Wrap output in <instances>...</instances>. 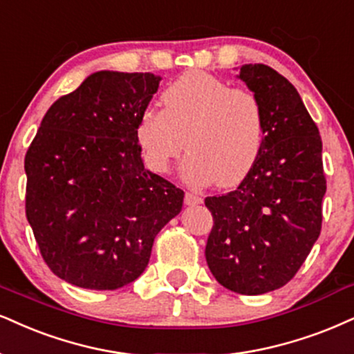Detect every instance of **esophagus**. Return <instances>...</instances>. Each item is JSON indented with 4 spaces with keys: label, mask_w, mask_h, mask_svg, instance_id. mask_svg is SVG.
<instances>
[{
    "label": "esophagus",
    "mask_w": 354,
    "mask_h": 354,
    "mask_svg": "<svg viewBox=\"0 0 354 354\" xmlns=\"http://www.w3.org/2000/svg\"><path fill=\"white\" fill-rule=\"evenodd\" d=\"M202 202H203V198L200 197V195L185 194V205H189V207H195V205H200Z\"/></svg>",
    "instance_id": "1"
}]
</instances>
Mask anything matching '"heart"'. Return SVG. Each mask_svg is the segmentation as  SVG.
Listing matches in <instances>:
<instances>
[{
	"instance_id": "obj_1",
	"label": "heart",
	"mask_w": 354,
	"mask_h": 354,
	"mask_svg": "<svg viewBox=\"0 0 354 354\" xmlns=\"http://www.w3.org/2000/svg\"><path fill=\"white\" fill-rule=\"evenodd\" d=\"M162 103L164 110L144 108L136 123V141L152 170L167 172L187 142V184L233 187L251 172L266 138L264 108L252 91L192 71L164 90Z\"/></svg>"
}]
</instances>
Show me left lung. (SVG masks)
Returning <instances> with one entry per match:
<instances>
[{
  "instance_id": "1",
  "label": "left lung",
  "mask_w": 354,
  "mask_h": 354,
  "mask_svg": "<svg viewBox=\"0 0 354 354\" xmlns=\"http://www.w3.org/2000/svg\"><path fill=\"white\" fill-rule=\"evenodd\" d=\"M236 78L261 100L264 146L236 190L207 197L213 215L205 256L228 290L259 295L286 286L320 236L326 180L322 138L295 86L263 64Z\"/></svg>"
}]
</instances>
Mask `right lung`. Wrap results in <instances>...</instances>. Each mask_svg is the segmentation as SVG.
Masks as SVG:
<instances>
[{
	"mask_svg": "<svg viewBox=\"0 0 354 354\" xmlns=\"http://www.w3.org/2000/svg\"><path fill=\"white\" fill-rule=\"evenodd\" d=\"M162 77L100 71L47 110L24 159L26 216L49 269L82 289L141 276L184 192L144 169L136 123Z\"/></svg>",
	"mask_w": 354,
	"mask_h": 354,
	"instance_id": "right-lung-1",
	"label": "right lung"
}]
</instances>
